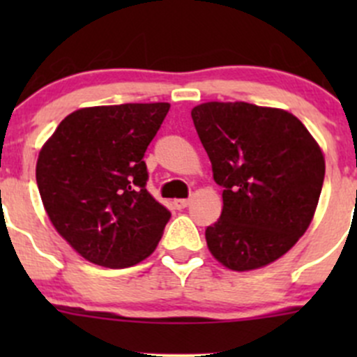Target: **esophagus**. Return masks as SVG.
<instances>
[{
    "mask_svg": "<svg viewBox=\"0 0 357 357\" xmlns=\"http://www.w3.org/2000/svg\"><path fill=\"white\" fill-rule=\"evenodd\" d=\"M190 205V199H176L174 200V207L176 208H185Z\"/></svg>",
    "mask_w": 357,
    "mask_h": 357,
    "instance_id": "obj_1",
    "label": "esophagus"
}]
</instances>
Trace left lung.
I'll use <instances>...</instances> for the list:
<instances>
[{"mask_svg":"<svg viewBox=\"0 0 357 357\" xmlns=\"http://www.w3.org/2000/svg\"><path fill=\"white\" fill-rule=\"evenodd\" d=\"M193 124L222 186V212L205 229L214 259L233 271L264 268L298 242L314 218L325 155L290 112L245 102L193 107Z\"/></svg>","mask_w":357,"mask_h":357,"instance_id":"obj_1","label":"left lung"}]
</instances>
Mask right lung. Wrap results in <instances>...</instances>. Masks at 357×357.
Returning <instances> with one entry per match:
<instances>
[{
  "mask_svg": "<svg viewBox=\"0 0 357 357\" xmlns=\"http://www.w3.org/2000/svg\"><path fill=\"white\" fill-rule=\"evenodd\" d=\"M169 103L84 107L59 124L36 164L43 205L59 235L93 264L145 261L171 212L146 192L143 155Z\"/></svg>",
  "mask_w": 357,
  "mask_h": 357,
  "instance_id": "obj_1",
  "label": "right lung"
}]
</instances>
